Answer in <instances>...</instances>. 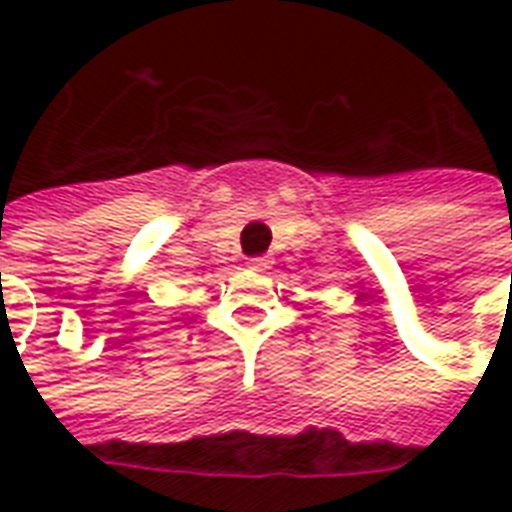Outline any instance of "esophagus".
I'll use <instances>...</instances> for the list:
<instances>
[{"mask_svg":"<svg viewBox=\"0 0 512 512\" xmlns=\"http://www.w3.org/2000/svg\"><path fill=\"white\" fill-rule=\"evenodd\" d=\"M268 266H271L268 257H252V260H249V268H252V271H266Z\"/></svg>","mask_w":512,"mask_h":512,"instance_id":"34e87169","label":"esophagus"}]
</instances>
